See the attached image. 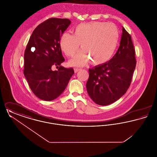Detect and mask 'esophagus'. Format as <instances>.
<instances>
[{
    "label": "esophagus",
    "mask_w": 157,
    "mask_h": 157,
    "mask_svg": "<svg viewBox=\"0 0 157 157\" xmlns=\"http://www.w3.org/2000/svg\"><path fill=\"white\" fill-rule=\"evenodd\" d=\"M79 70H81V69H79V68H75V69H74V71H75V73L78 72Z\"/></svg>",
    "instance_id": "1"
}]
</instances>
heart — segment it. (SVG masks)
Segmentation results:
<instances>
[{
	"label": "heart",
	"instance_id": "b5f03b06",
	"mask_svg": "<svg viewBox=\"0 0 157 157\" xmlns=\"http://www.w3.org/2000/svg\"><path fill=\"white\" fill-rule=\"evenodd\" d=\"M119 30L113 23L100 22L81 23L76 26L74 35L65 32L60 39V47L68 57L79 53L69 64L82 67L90 60L94 65H102L111 58L118 45Z\"/></svg>",
	"mask_w": 157,
	"mask_h": 157
}]
</instances>
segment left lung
Returning <instances> with one entry per match:
<instances>
[{"mask_svg":"<svg viewBox=\"0 0 157 157\" xmlns=\"http://www.w3.org/2000/svg\"><path fill=\"white\" fill-rule=\"evenodd\" d=\"M135 67L131 36L122 27L120 47L112 59L89 69L86 87L90 98L97 104L103 106L118 100L129 87Z\"/></svg>","mask_w":157,"mask_h":157,"instance_id":"1","label":"left lung"}]
</instances>
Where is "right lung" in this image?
<instances>
[{
    "label": "right lung",
    "mask_w": 157,
    "mask_h": 157,
    "mask_svg": "<svg viewBox=\"0 0 157 157\" xmlns=\"http://www.w3.org/2000/svg\"><path fill=\"white\" fill-rule=\"evenodd\" d=\"M71 23L68 19L46 20L33 30L25 49L24 75L33 93L42 100L51 101L58 97L74 74L73 68L60 65L65 59L60 37ZM54 66L59 67L58 71L52 69Z\"/></svg>",
    "instance_id": "obj_1"
}]
</instances>
